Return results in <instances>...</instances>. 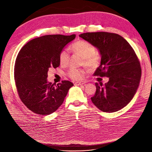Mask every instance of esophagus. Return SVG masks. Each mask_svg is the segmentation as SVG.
<instances>
[{
	"mask_svg": "<svg viewBox=\"0 0 152 152\" xmlns=\"http://www.w3.org/2000/svg\"><path fill=\"white\" fill-rule=\"evenodd\" d=\"M86 83L85 82H75V85L76 86H79V85H82V84H84Z\"/></svg>",
	"mask_w": 152,
	"mask_h": 152,
	"instance_id": "34e87169",
	"label": "esophagus"
}]
</instances>
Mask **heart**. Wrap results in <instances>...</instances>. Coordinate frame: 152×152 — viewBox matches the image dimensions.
<instances>
[{
  "label": "heart",
  "instance_id": "obj_1",
  "mask_svg": "<svg viewBox=\"0 0 152 152\" xmlns=\"http://www.w3.org/2000/svg\"><path fill=\"white\" fill-rule=\"evenodd\" d=\"M72 49L74 53L79 54L83 58L84 65L91 68L97 66L101 61L100 55L96 52V48L91 43L85 40H79L72 45ZM70 53L66 49H64L59 54V60L61 65L65 66L68 63ZM84 71L82 69L72 68L68 73V77L72 80H80L84 75Z\"/></svg>",
  "mask_w": 152,
  "mask_h": 152
}]
</instances>
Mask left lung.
<instances>
[{"label": "left lung", "mask_w": 152, "mask_h": 152, "mask_svg": "<svg viewBox=\"0 0 152 152\" xmlns=\"http://www.w3.org/2000/svg\"><path fill=\"white\" fill-rule=\"evenodd\" d=\"M79 37L97 48L101 63L94 75L108 77L104 85L96 83L92 102L104 112L118 111L135 95L141 76L139 59L134 49L122 36L108 32H87Z\"/></svg>", "instance_id": "obj_1"}]
</instances>
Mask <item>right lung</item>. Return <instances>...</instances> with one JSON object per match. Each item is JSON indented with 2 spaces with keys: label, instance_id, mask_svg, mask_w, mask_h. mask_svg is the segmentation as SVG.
<instances>
[{
  "label": "right lung",
  "instance_id": "obj_1",
  "mask_svg": "<svg viewBox=\"0 0 152 152\" xmlns=\"http://www.w3.org/2000/svg\"><path fill=\"white\" fill-rule=\"evenodd\" d=\"M75 35H48L32 39L21 48L15 65V80L21 102L33 112L48 115L64 102L73 86L68 80L57 85L48 81L50 68L60 65L59 54Z\"/></svg>",
  "mask_w": 152,
  "mask_h": 152
}]
</instances>
